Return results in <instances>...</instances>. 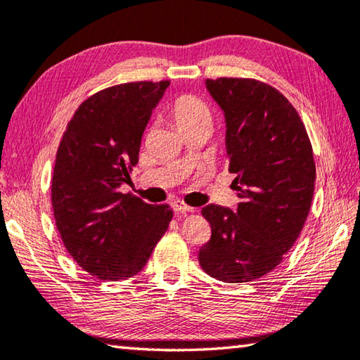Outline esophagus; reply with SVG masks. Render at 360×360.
I'll list each match as a JSON object with an SVG mask.
<instances>
[{
  "instance_id": "obj_1",
  "label": "esophagus",
  "mask_w": 360,
  "mask_h": 360,
  "mask_svg": "<svg viewBox=\"0 0 360 360\" xmlns=\"http://www.w3.org/2000/svg\"><path fill=\"white\" fill-rule=\"evenodd\" d=\"M172 206H173V210L178 212H192L193 211V208L187 206L184 202H181V200H174V202H172Z\"/></svg>"
}]
</instances>
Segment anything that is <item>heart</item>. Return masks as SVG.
<instances>
[{
	"instance_id": "1",
	"label": "heart",
	"mask_w": 360,
	"mask_h": 360,
	"mask_svg": "<svg viewBox=\"0 0 360 360\" xmlns=\"http://www.w3.org/2000/svg\"><path fill=\"white\" fill-rule=\"evenodd\" d=\"M172 114L179 125V129H186L200 122H210L211 124V111L203 100L193 95H181L172 105Z\"/></svg>"
}]
</instances>
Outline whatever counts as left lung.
<instances>
[{"label":"left lung","instance_id":"obj_1","mask_svg":"<svg viewBox=\"0 0 360 360\" xmlns=\"http://www.w3.org/2000/svg\"><path fill=\"white\" fill-rule=\"evenodd\" d=\"M225 117V148L238 208L206 205L211 238L198 262L210 276L248 283L276 268L311 206L316 167L307 129L275 87L255 79H206Z\"/></svg>","mask_w":360,"mask_h":360}]
</instances>
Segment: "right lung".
Here are the masks:
<instances>
[{
    "instance_id": "1",
    "label": "right lung",
    "mask_w": 360,
    "mask_h": 360,
    "mask_svg": "<svg viewBox=\"0 0 360 360\" xmlns=\"http://www.w3.org/2000/svg\"><path fill=\"white\" fill-rule=\"evenodd\" d=\"M169 81L114 85L85 100L60 141L52 208L77 265L100 279H125L148 264L173 217L119 187L130 181L154 108Z\"/></svg>"
}]
</instances>
